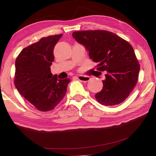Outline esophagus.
Returning a JSON list of instances; mask_svg holds the SVG:
<instances>
[{
  "label": "esophagus",
  "instance_id": "1",
  "mask_svg": "<svg viewBox=\"0 0 156 156\" xmlns=\"http://www.w3.org/2000/svg\"><path fill=\"white\" fill-rule=\"evenodd\" d=\"M77 78L79 80L83 81V82H87L90 80V77L89 76H78Z\"/></svg>",
  "mask_w": 156,
  "mask_h": 156
}]
</instances>
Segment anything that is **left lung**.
<instances>
[{"instance_id":"1","label":"left lung","mask_w":156,"mask_h":156,"mask_svg":"<svg viewBox=\"0 0 156 156\" xmlns=\"http://www.w3.org/2000/svg\"><path fill=\"white\" fill-rule=\"evenodd\" d=\"M73 38L83 45L98 70L105 72L103 87L95 95L100 104L113 106L127 98L138 81L140 65L132 46L108 31H74Z\"/></svg>"}]
</instances>
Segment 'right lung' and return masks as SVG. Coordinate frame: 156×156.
Returning a JSON list of instances; mask_svg holds the SVG:
<instances>
[{
	"label": "right lung",
	"instance_id": "obj_1",
	"mask_svg": "<svg viewBox=\"0 0 156 156\" xmlns=\"http://www.w3.org/2000/svg\"><path fill=\"white\" fill-rule=\"evenodd\" d=\"M62 34L42 38L23 49L16 58L14 84L19 93L41 112L52 110L61 101L70 78L58 79L50 67L54 49Z\"/></svg>",
	"mask_w": 156,
	"mask_h": 156
}]
</instances>
